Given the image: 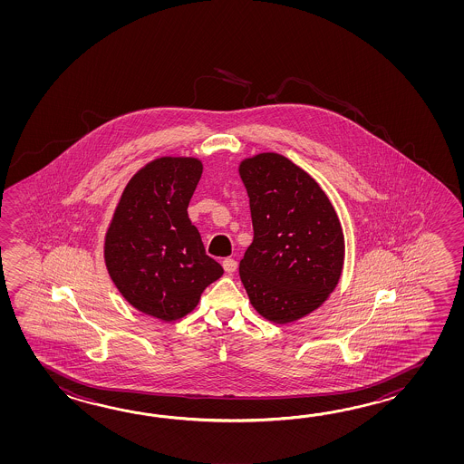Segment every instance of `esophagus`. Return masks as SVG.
Masks as SVG:
<instances>
[{"instance_id":"1","label":"esophagus","mask_w":464,"mask_h":464,"mask_svg":"<svg viewBox=\"0 0 464 464\" xmlns=\"http://www.w3.org/2000/svg\"><path fill=\"white\" fill-rule=\"evenodd\" d=\"M222 266H224V270L227 272L228 276H232V274L237 270L236 258H226V260L222 262Z\"/></svg>"}]
</instances>
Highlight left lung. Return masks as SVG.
Listing matches in <instances>:
<instances>
[{"instance_id": "1", "label": "left lung", "mask_w": 464, "mask_h": 464, "mask_svg": "<svg viewBox=\"0 0 464 464\" xmlns=\"http://www.w3.org/2000/svg\"><path fill=\"white\" fill-rule=\"evenodd\" d=\"M238 174L254 226L240 280L256 312L285 325L335 290L345 258L342 224L315 179L290 159L262 152L244 159Z\"/></svg>"}]
</instances>
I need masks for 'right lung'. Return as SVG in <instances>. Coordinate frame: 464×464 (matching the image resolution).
<instances>
[{"instance_id": "add662e5", "label": "right lung", "mask_w": 464, "mask_h": 464, "mask_svg": "<svg viewBox=\"0 0 464 464\" xmlns=\"http://www.w3.org/2000/svg\"><path fill=\"white\" fill-rule=\"evenodd\" d=\"M200 176L196 158L150 160L122 190L104 238L109 276L121 295L162 322L190 314L224 274L188 218Z\"/></svg>"}]
</instances>
